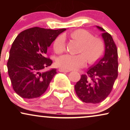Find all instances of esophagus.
<instances>
[{
  "mask_svg": "<svg viewBox=\"0 0 130 130\" xmlns=\"http://www.w3.org/2000/svg\"><path fill=\"white\" fill-rule=\"evenodd\" d=\"M59 71H60V72H66V73H68V72H70V70H65V69H62V68H59Z\"/></svg>",
  "mask_w": 130,
  "mask_h": 130,
  "instance_id": "1",
  "label": "esophagus"
}]
</instances>
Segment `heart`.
Returning a JSON list of instances; mask_svg holds the SVG:
<instances>
[{"label":"heart","instance_id":"obj_1","mask_svg":"<svg viewBox=\"0 0 130 130\" xmlns=\"http://www.w3.org/2000/svg\"><path fill=\"white\" fill-rule=\"evenodd\" d=\"M73 39L81 44L77 55L65 54L57 59V66L67 70H77L85 67L87 60L90 63H94L100 59L104 51V44L100 38L93 37L89 31L84 29H77L70 34ZM66 47L65 38L63 35H59L55 40L53 49L57 54H60Z\"/></svg>","mask_w":130,"mask_h":130}]
</instances>
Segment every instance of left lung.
<instances>
[{
    "label": "left lung",
    "mask_w": 130,
    "mask_h": 130,
    "mask_svg": "<svg viewBox=\"0 0 130 130\" xmlns=\"http://www.w3.org/2000/svg\"><path fill=\"white\" fill-rule=\"evenodd\" d=\"M96 27L103 32L101 36L105 45L104 55L89 68L87 74H82L74 86L77 96L86 103L96 104L104 100L111 93L118 76L117 46L109 33L101 27Z\"/></svg>",
    "instance_id": "left-lung-1"
}]
</instances>
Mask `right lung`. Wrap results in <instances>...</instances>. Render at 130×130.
I'll return each mask as SVG.
<instances>
[{"mask_svg": "<svg viewBox=\"0 0 130 130\" xmlns=\"http://www.w3.org/2000/svg\"><path fill=\"white\" fill-rule=\"evenodd\" d=\"M65 30L35 27L16 37L10 49L7 68L13 90L21 97L32 99L46 92L57 73L56 68L44 71L53 63L46 57L47 47Z\"/></svg>", "mask_w": 130, "mask_h": 130, "instance_id": "obj_1", "label": "right lung"}]
</instances>
